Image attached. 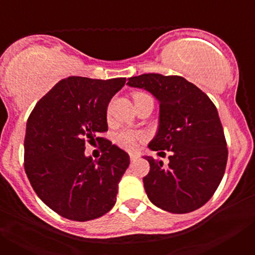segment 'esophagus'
I'll return each instance as SVG.
<instances>
[{
  "label": "esophagus",
  "mask_w": 255,
  "mask_h": 255,
  "mask_svg": "<svg viewBox=\"0 0 255 255\" xmlns=\"http://www.w3.org/2000/svg\"><path fill=\"white\" fill-rule=\"evenodd\" d=\"M136 158H138V155H136V154H132V153L130 154V161H135Z\"/></svg>",
  "instance_id": "34e87169"
}]
</instances>
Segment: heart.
Listing matches in <instances>:
<instances>
[{"mask_svg": "<svg viewBox=\"0 0 255 255\" xmlns=\"http://www.w3.org/2000/svg\"><path fill=\"white\" fill-rule=\"evenodd\" d=\"M148 96L145 93H141V92H136V93L132 94L134 97V101L139 100L141 97ZM111 115V106H108L107 107V117H110ZM144 139V134L140 131H134V130L130 129H124L121 130L120 132H117L116 136H115V141L119 147L124 148L126 150H132L135 148L138 147V144L140 143L141 140Z\"/></svg>", "mask_w": 255, "mask_h": 255, "instance_id": "heart-1", "label": "heart"}]
</instances>
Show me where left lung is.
<instances>
[{
	"label": "left lung",
	"instance_id": "8db88e82",
	"mask_svg": "<svg viewBox=\"0 0 255 255\" xmlns=\"http://www.w3.org/2000/svg\"><path fill=\"white\" fill-rule=\"evenodd\" d=\"M128 84L158 100V131L149 149L171 152L170 163L147 157L144 189L154 206L171 213L200 208L217 190L227 163V144L216 106L182 76L143 74ZM158 153V154H159Z\"/></svg>",
	"mask_w": 255,
	"mask_h": 255
}]
</instances>
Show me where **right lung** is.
Wrapping results in <instances>:
<instances>
[{
	"instance_id": "obj_1",
	"label": "right lung",
	"mask_w": 255,
	"mask_h": 255,
	"mask_svg": "<svg viewBox=\"0 0 255 255\" xmlns=\"http://www.w3.org/2000/svg\"><path fill=\"white\" fill-rule=\"evenodd\" d=\"M125 82L69 76L42 97L29 116L26 176L42 202L67 220H94L116 203L129 154L98 134L107 131V106ZM96 140L103 144L98 161L84 154L85 144Z\"/></svg>"
}]
</instances>
